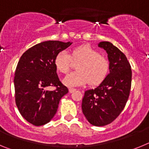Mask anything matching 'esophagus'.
<instances>
[{"instance_id":"obj_1","label":"esophagus","mask_w":149,"mask_h":149,"mask_svg":"<svg viewBox=\"0 0 149 149\" xmlns=\"http://www.w3.org/2000/svg\"><path fill=\"white\" fill-rule=\"evenodd\" d=\"M75 90H76V89H73V88H69V89H68V91H69V93H74V92Z\"/></svg>"}]
</instances>
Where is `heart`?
I'll return each mask as SVG.
<instances>
[{"mask_svg":"<svg viewBox=\"0 0 149 149\" xmlns=\"http://www.w3.org/2000/svg\"><path fill=\"white\" fill-rule=\"evenodd\" d=\"M72 57L79 60L76 65L77 71L70 73L63 80L64 85L68 87L83 86L89 81L96 85L106 78L110 70L108 59L101 56L98 50L89 45H81L72 51ZM72 56L64 50L59 52L54 59L56 70L61 73H67L70 69Z\"/></svg>","mask_w":149,"mask_h":149,"instance_id":"1","label":"heart"}]
</instances>
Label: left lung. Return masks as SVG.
Returning a JSON list of instances; mask_svg holds the SVG:
<instances>
[{
	"label": "left lung",
	"mask_w": 149,
	"mask_h": 149,
	"mask_svg": "<svg viewBox=\"0 0 149 149\" xmlns=\"http://www.w3.org/2000/svg\"><path fill=\"white\" fill-rule=\"evenodd\" d=\"M98 47L106 51L110 73L95 89L86 90L82 100L83 113L95 126H104L113 122L125 108L131 86V65L122 51L109 42Z\"/></svg>",
	"instance_id": "8db88e82"
}]
</instances>
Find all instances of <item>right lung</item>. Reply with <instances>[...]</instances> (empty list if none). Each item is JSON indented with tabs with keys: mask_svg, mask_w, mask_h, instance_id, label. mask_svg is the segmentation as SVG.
Masks as SVG:
<instances>
[{
	"mask_svg": "<svg viewBox=\"0 0 149 149\" xmlns=\"http://www.w3.org/2000/svg\"><path fill=\"white\" fill-rule=\"evenodd\" d=\"M72 42L45 41L21 56L14 77L15 104L21 115L35 126L45 125L56 114L60 101L68 92L60 81L54 59ZM55 86L53 91L46 89Z\"/></svg>",
	"mask_w": 149,
	"mask_h": 149,
	"instance_id": "obj_1",
	"label": "right lung"
}]
</instances>
